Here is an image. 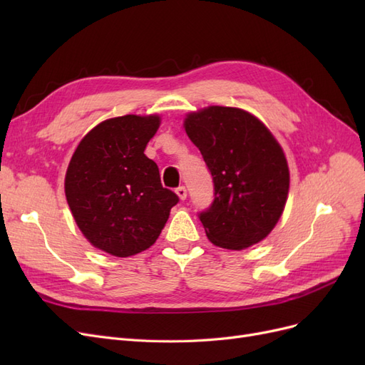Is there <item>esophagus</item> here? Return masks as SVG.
<instances>
[{
    "label": "esophagus",
    "instance_id": "34e87169",
    "mask_svg": "<svg viewBox=\"0 0 365 365\" xmlns=\"http://www.w3.org/2000/svg\"><path fill=\"white\" fill-rule=\"evenodd\" d=\"M175 192H176V195L180 196V200H181V201H184L185 197H187V190H185V187H184V185H180L178 189H176Z\"/></svg>",
    "mask_w": 365,
    "mask_h": 365
}]
</instances>
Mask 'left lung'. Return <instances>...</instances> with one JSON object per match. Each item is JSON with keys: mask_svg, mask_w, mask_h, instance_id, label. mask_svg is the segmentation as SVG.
I'll return each instance as SVG.
<instances>
[{"mask_svg": "<svg viewBox=\"0 0 365 365\" xmlns=\"http://www.w3.org/2000/svg\"><path fill=\"white\" fill-rule=\"evenodd\" d=\"M213 176L215 200L200 220L212 244L244 250L267 237L283 213L289 169L269 129L239 108L208 106L184 120Z\"/></svg>", "mask_w": 365, "mask_h": 365, "instance_id": "1", "label": "left lung"}]
</instances>
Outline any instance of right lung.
I'll list each match as a JSON object with an SVG mask.
<instances>
[{
    "label": "right lung",
    "mask_w": 365,
    "mask_h": 365,
    "mask_svg": "<svg viewBox=\"0 0 365 365\" xmlns=\"http://www.w3.org/2000/svg\"><path fill=\"white\" fill-rule=\"evenodd\" d=\"M158 115H123L98 123L76 148L65 196L90 244L129 257L155 244L180 197L164 189L155 161L145 155Z\"/></svg>",
    "instance_id": "1"
}]
</instances>
